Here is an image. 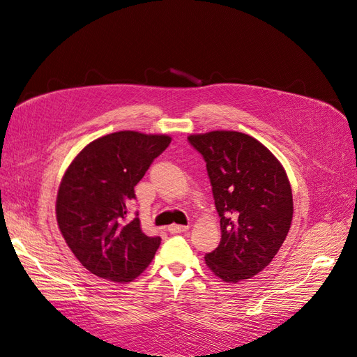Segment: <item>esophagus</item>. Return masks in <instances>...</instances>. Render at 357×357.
<instances>
[{
    "label": "esophagus",
    "mask_w": 357,
    "mask_h": 357,
    "mask_svg": "<svg viewBox=\"0 0 357 357\" xmlns=\"http://www.w3.org/2000/svg\"><path fill=\"white\" fill-rule=\"evenodd\" d=\"M167 229L172 234H181V232H187L188 231V226H184V225H170Z\"/></svg>",
    "instance_id": "obj_1"
}]
</instances>
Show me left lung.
<instances>
[{
	"mask_svg": "<svg viewBox=\"0 0 357 357\" xmlns=\"http://www.w3.org/2000/svg\"><path fill=\"white\" fill-rule=\"evenodd\" d=\"M204 160L220 217L222 240L205 264L223 282L257 276L276 257L289 232L292 191L280 161L238 131L191 134Z\"/></svg>",
	"mask_w": 357,
	"mask_h": 357,
	"instance_id": "left-lung-1",
	"label": "left lung"
}]
</instances>
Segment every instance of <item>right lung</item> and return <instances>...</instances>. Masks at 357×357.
Here are the masks:
<instances>
[{
  "label": "right lung",
  "instance_id": "right-lung-1",
  "mask_svg": "<svg viewBox=\"0 0 357 357\" xmlns=\"http://www.w3.org/2000/svg\"><path fill=\"white\" fill-rule=\"evenodd\" d=\"M172 137L119 131L89 143L61 178L56 215L75 258L95 276L131 282L149 266L160 236L144 235L139 217L125 222L134 187Z\"/></svg>",
  "mask_w": 357,
  "mask_h": 357
}]
</instances>
